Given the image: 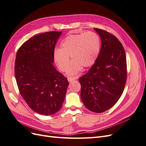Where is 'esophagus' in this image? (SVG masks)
Masks as SVG:
<instances>
[{
	"label": "esophagus",
	"instance_id": "esophagus-1",
	"mask_svg": "<svg viewBox=\"0 0 146 146\" xmlns=\"http://www.w3.org/2000/svg\"><path fill=\"white\" fill-rule=\"evenodd\" d=\"M67 79H68V81L69 82H72V81H74V80L76 79V78H72V77H68Z\"/></svg>",
	"mask_w": 146,
	"mask_h": 146
}]
</instances>
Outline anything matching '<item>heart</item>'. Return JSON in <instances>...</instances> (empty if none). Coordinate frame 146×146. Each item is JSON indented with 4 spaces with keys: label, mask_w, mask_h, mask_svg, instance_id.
<instances>
[{
    "label": "heart",
    "mask_w": 146,
    "mask_h": 146,
    "mask_svg": "<svg viewBox=\"0 0 146 146\" xmlns=\"http://www.w3.org/2000/svg\"><path fill=\"white\" fill-rule=\"evenodd\" d=\"M100 37L92 31L67 36L62 41L60 48L54 51V62L62 72L67 70V74L76 76L82 67H91L96 62L101 50Z\"/></svg>",
    "instance_id": "1"
}]
</instances>
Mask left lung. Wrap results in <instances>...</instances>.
Returning <instances> with one entry per match:
<instances>
[{"mask_svg": "<svg viewBox=\"0 0 146 146\" xmlns=\"http://www.w3.org/2000/svg\"><path fill=\"white\" fill-rule=\"evenodd\" d=\"M94 30L101 39L100 53L79 81L84 106L92 111L102 113L113 106L123 94L127 79L126 56L115 36L103 30Z\"/></svg>", "mask_w": 146, "mask_h": 146, "instance_id": "8db88e82", "label": "left lung"}]
</instances>
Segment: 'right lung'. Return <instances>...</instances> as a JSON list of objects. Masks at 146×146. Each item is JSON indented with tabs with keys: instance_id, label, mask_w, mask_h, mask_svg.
Masks as SVG:
<instances>
[{
	"instance_id": "add662e5",
	"label": "right lung",
	"mask_w": 146,
	"mask_h": 146,
	"mask_svg": "<svg viewBox=\"0 0 146 146\" xmlns=\"http://www.w3.org/2000/svg\"><path fill=\"white\" fill-rule=\"evenodd\" d=\"M62 31L45 32L31 37L19 48L15 74L19 90L30 109L51 115L62 107L67 79L53 66L55 44Z\"/></svg>"
}]
</instances>
